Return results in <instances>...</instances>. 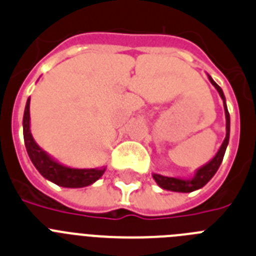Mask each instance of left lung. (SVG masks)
<instances>
[{
  "instance_id": "8db88e82",
  "label": "left lung",
  "mask_w": 256,
  "mask_h": 256,
  "mask_svg": "<svg viewBox=\"0 0 256 256\" xmlns=\"http://www.w3.org/2000/svg\"><path fill=\"white\" fill-rule=\"evenodd\" d=\"M208 81L211 82V85L214 86L218 90L219 95H220L222 100H223L224 106V113H226V138H224L223 143H222L220 148L216 152V154L204 166H201L200 168L194 171V175L190 179H182V178H174V176H164V175L154 174L153 172L152 176L154 179V182L161 186L162 190H171V192H180V193H190L193 190H197L200 188H202L204 186L210 182V179L216 174L218 168L220 166L222 161H223L224 153H226V146H228V142H230V112H228V108H226V96H224V92L222 90V88L218 85L214 80L211 78V76H208Z\"/></svg>"
}]
</instances>
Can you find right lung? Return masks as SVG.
I'll use <instances>...</instances> for the list:
<instances>
[{
	"label": "right lung",
	"instance_id": "right-lung-1",
	"mask_svg": "<svg viewBox=\"0 0 256 256\" xmlns=\"http://www.w3.org/2000/svg\"><path fill=\"white\" fill-rule=\"evenodd\" d=\"M30 98H28L23 116V135L26 152L34 168L42 176L64 188H82L91 186L100 179L106 168H73L63 165L36 143L30 132Z\"/></svg>",
	"mask_w": 256,
	"mask_h": 256
}]
</instances>
